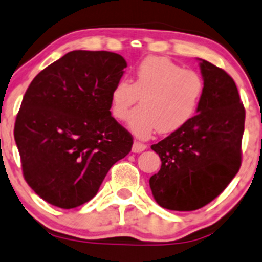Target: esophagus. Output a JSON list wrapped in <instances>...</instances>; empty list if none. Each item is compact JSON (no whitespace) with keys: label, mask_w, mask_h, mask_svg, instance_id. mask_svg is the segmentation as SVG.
Wrapping results in <instances>:
<instances>
[{"label":"esophagus","mask_w":262,"mask_h":262,"mask_svg":"<svg viewBox=\"0 0 262 262\" xmlns=\"http://www.w3.org/2000/svg\"><path fill=\"white\" fill-rule=\"evenodd\" d=\"M147 148V146L144 143H141V142H134L133 147H132V151L136 152V154H139V152L144 151Z\"/></svg>","instance_id":"1"}]
</instances>
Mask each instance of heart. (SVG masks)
I'll use <instances>...</instances> for the list:
<instances>
[{"instance_id":"obj_1","label":"heart","mask_w":262,"mask_h":262,"mask_svg":"<svg viewBox=\"0 0 262 262\" xmlns=\"http://www.w3.org/2000/svg\"><path fill=\"white\" fill-rule=\"evenodd\" d=\"M204 91V79L197 72L183 69L166 57L149 56L138 63L130 82L115 83L110 111L116 120L124 121L141 100V108L129 120L132 133L139 138H148L156 129L172 133L195 115Z\"/></svg>"}]
</instances>
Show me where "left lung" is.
Here are the masks:
<instances>
[{"label": "left lung", "mask_w": 262, "mask_h": 262, "mask_svg": "<svg viewBox=\"0 0 262 262\" xmlns=\"http://www.w3.org/2000/svg\"><path fill=\"white\" fill-rule=\"evenodd\" d=\"M204 96L179 130L152 144L161 169L149 178L161 207L193 211L215 200L239 170L246 111L234 80L206 60L200 62Z\"/></svg>", "instance_id": "obj_1"}]
</instances>
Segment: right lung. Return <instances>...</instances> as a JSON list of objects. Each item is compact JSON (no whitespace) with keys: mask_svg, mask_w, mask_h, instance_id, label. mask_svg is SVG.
Here are the masks:
<instances>
[{"mask_svg":"<svg viewBox=\"0 0 262 262\" xmlns=\"http://www.w3.org/2000/svg\"><path fill=\"white\" fill-rule=\"evenodd\" d=\"M126 61L108 51H72L28 87L14 137L29 187L53 206L92 200L133 137L111 116L110 93Z\"/></svg>","mask_w":262,"mask_h":262,"instance_id":"right-lung-1","label":"right lung"}]
</instances>
